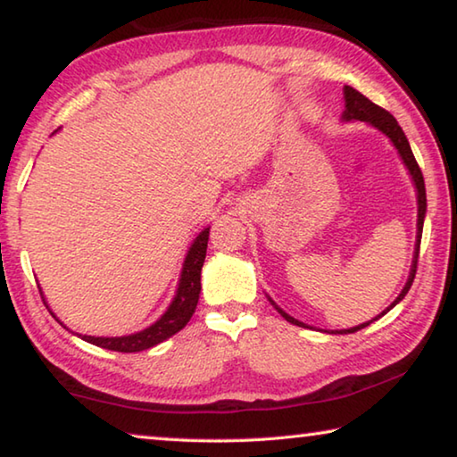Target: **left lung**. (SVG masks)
Listing matches in <instances>:
<instances>
[{
    "label": "left lung",
    "instance_id": "obj_1",
    "mask_svg": "<svg viewBox=\"0 0 457 457\" xmlns=\"http://www.w3.org/2000/svg\"><path fill=\"white\" fill-rule=\"evenodd\" d=\"M345 106H346V108H345V114H343L345 120H365V122H370V125L377 127L378 130H383V133L391 138L393 145L397 146L401 159H403V163L407 165L409 173H411L413 181H415V187H417V205H420V207H417V247H415L413 268H411V274H409V280H407V284H405V288L401 290V294L397 296L395 303H393V304L383 312V314H386V312L391 311L393 306H395V304L399 303V300H403V296L409 292V288H411L413 278H415V272H417V258H420V244H421V231H423V218H425V207H428V204H425L423 173H421L420 165H417V161H415V157H413V151H411V146H409V141H407L405 133H403V130H401V127L397 125L395 117H393L391 112H386L385 108H381V106L375 104V103H370V100H369L367 96H362L361 92L354 90L353 87H345ZM270 303H272V300H270ZM272 306H274L276 311L280 312L288 322L296 324V327H304L303 322H298L296 319H292V316L286 314V312L282 311V308H278L274 303H272ZM383 314H378V316H383ZM378 316H377V319H378ZM377 319H375V320H377ZM370 322H373V320H370ZM370 322L359 324V327H353V328H349V330H338V335H346V332H357V330H361V328L369 327Z\"/></svg>",
    "mask_w": 457,
    "mask_h": 457
}]
</instances>
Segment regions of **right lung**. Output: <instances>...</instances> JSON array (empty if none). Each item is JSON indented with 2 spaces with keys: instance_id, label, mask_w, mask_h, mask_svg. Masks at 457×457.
<instances>
[{
  "instance_id": "right-lung-1",
  "label": "right lung",
  "mask_w": 457,
  "mask_h": 457,
  "mask_svg": "<svg viewBox=\"0 0 457 457\" xmlns=\"http://www.w3.org/2000/svg\"><path fill=\"white\" fill-rule=\"evenodd\" d=\"M207 239H210V228L201 231V234L195 237V242H193V245L189 247L175 300L157 322L151 324L149 328L129 337L106 338V337L84 335L82 338L87 340V343L103 346V349H108V351L138 353V351L151 349V346L163 343V340H167L169 337H173L175 332H179L185 324L189 322L193 312H195L199 292H201V268H204V262H205Z\"/></svg>"
}]
</instances>
